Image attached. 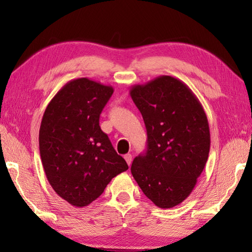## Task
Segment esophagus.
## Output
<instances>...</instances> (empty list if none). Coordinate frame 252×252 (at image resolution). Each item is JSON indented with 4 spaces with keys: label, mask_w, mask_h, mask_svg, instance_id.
<instances>
[{
    "label": "esophagus",
    "mask_w": 252,
    "mask_h": 252,
    "mask_svg": "<svg viewBox=\"0 0 252 252\" xmlns=\"http://www.w3.org/2000/svg\"><path fill=\"white\" fill-rule=\"evenodd\" d=\"M125 159H126V163L129 164V165H131V162H132V156L130 155V153H127V155H126V156H125Z\"/></svg>",
    "instance_id": "esophagus-1"
}]
</instances>
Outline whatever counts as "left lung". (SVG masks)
Masks as SVG:
<instances>
[{"label":"left lung","mask_w":252,"mask_h":252,"mask_svg":"<svg viewBox=\"0 0 252 252\" xmlns=\"http://www.w3.org/2000/svg\"><path fill=\"white\" fill-rule=\"evenodd\" d=\"M130 95L142 114L148 141L131 173L143 193L162 209L192 192L210 150L206 113L189 87L170 75L133 85Z\"/></svg>","instance_id":"obj_1"}]
</instances>
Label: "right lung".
I'll return each mask as SVG.
<instances>
[{
    "label": "right lung",
    "mask_w": 252,
    "mask_h": 252,
    "mask_svg": "<svg viewBox=\"0 0 252 252\" xmlns=\"http://www.w3.org/2000/svg\"><path fill=\"white\" fill-rule=\"evenodd\" d=\"M112 93L111 85L88 78L71 80L50 101L42 118L39 144L46 178L55 192L74 207L94 201L112 178L129 169L99 126Z\"/></svg>",
    "instance_id": "obj_1"
}]
</instances>
